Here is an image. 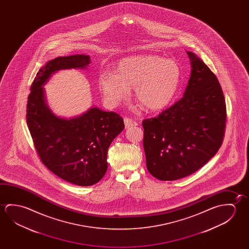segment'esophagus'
Masks as SVG:
<instances>
[{
	"mask_svg": "<svg viewBox=\"0 0 249 249\" xmlns=\"http://www.w3.org/2000/svg\"><path fill=\"white\" fill-rule=\"evenodd\" d=\"M124 123H125V127L126 128H128V127H130V126H137L138 125V123L135 122L134 120H132L131 118H124Z\"/></svg>",
	"mask_w": 249,
	"mask_h": 249,
	"instance_id": "esophagus-1",
	"label": "esophagus"
}]
</instances>
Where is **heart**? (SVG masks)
Returning a JSON list of instances; mask_svg holds the SVG:
<instances>
[{
    "label": "heart",
    "instance_id": "heart-1",
    "mask_svg": "<svg viewBox=\"0 0 249 249\" xmlns=\"http://www.w3.org/2000/svg\"><path fill=\"white\" fill-rule=\"evenodd\" d=\"M180 75L176 61L154 54L141 55L122 60L114 73H101L98 86L109 106L120 105L129 96V89L135 88V99L148 110L156 111L174 98Z\"/></svg>",
    "mask_w": 249,
    "mask_h": 249
}]
</instances>
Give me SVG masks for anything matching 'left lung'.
<instances>
[{
  "instance_id": "8db88e82",
  "label": "left lung",
  "mask_w": 249,
  "mask_h": 249,
  "mask_svg": "<svg viewBox=\"0 0 249 249\" xmlns=\"http://www.w3.org/2000/svg\"><path fill=\"white\" fill-rule=\"evenodd\" d=\"M187 53L192 70L183 97L142 122L147 170L160 180H176L199 170L224 138L227 111L219 81L200 58Z\"/></svg>"
}]
</instances>
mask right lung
Returning a JSON list of instances; mask_svg holds the SVG:
<instances>
[{
	"label": "right lung",
	"instance_id": "1",
	"mask_svg": "<svg viewBox=\"0 0 249 249\" xmlns=\"http://www.w3.org/2000/svg\"><path fill=\"white\" fill-rule=\"evenodd\" d=\"M90 57H57L42 67L31 85L26 120L41 162L68 182L88 187L97 183L107 168V149L124 129L120 114L90 107L73 118L57 117L46 103L42 86L58 70L86 69Z\"/></svg>",
	"mask_w": 249,
	"mask_h": 249
}]
</instances>
